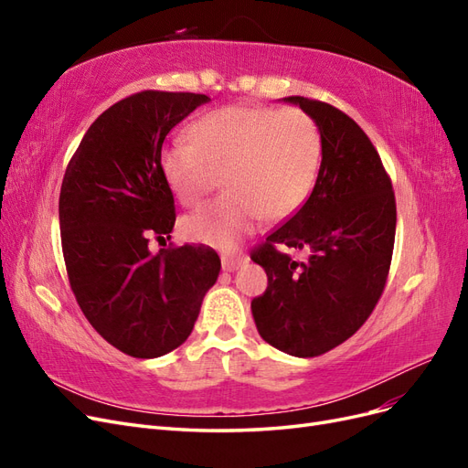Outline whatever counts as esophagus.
Wrapping results in <instances>:
<instances>
[{
    "mask_svg": "<svg viewBox=\"0 0 468 468\" xmlns=\"http://www.w3.org/2000/svg\"><path fill=\"white\" fill-rule=\"evenodd\" d=\"M244 263H248V258L244 256V253H239V251L222 253V269H224V271H236V269H239Z\"/></svg>",
    "mask_w": 468,
    "mask_h": 468,
    "instance_id": "esophagus-1",
    "label": "esophagus"
}]
</instances>
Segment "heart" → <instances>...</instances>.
<instances>
[{
  "mask_svg": "<svg viewBox=\"0 0 468 468\" xmlns=\"http://www.w3.org/2000/svg\"><path fill=\"white\" fill-rule=\"evenodd\" d=\"M191 138H172L162 148L169 189L183 205H195L222 172L229 187L183 218L181 230L193 242L232 248L263 217H291L314 186L322 134L303 109H217L193 124Z\"/></svg>",
  "mask_w": 468,
  "mask_h": 468,
  "instance_id": "heart-1",
  "label": "heart"
}]
</instances>
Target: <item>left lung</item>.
<instances>
[{
	"mask_svg": "<svg viewBox=\"0 0 468 468\" xmlns=\"http://www.w3.org/2000/svg\"><path fill=\"white\" fill-rule=\"evenodd\" d=\"M285 101L316 121L322 164L306 203L251 251L267 273L251 314L269 346L316 357L356 334L385 291L396 201L380 155L356 121L316 99ZM277 243L304 250L305 258L292 261Z\"/></svg>",
	"mask_w": 468,
	"mask_h": 468,
	"instance_id": "obj_1",
	"label": "left lung"
}]
</instances>
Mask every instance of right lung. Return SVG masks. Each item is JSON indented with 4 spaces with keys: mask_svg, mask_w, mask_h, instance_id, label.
Masks as SVG:
<instances>
[{
    "mask_svg": "<svg viewBox=\"0 0 468 468\" xmlns=\"http://www.w3.org/2000/svg\"><path fill=\"white\" fill-rule=\"evenodd\" d=\"M207 101L154 90L121 99L95 119L66 167L58 212L69 287L97 334L131 357L154 359L186 342L220 273L207 246L148 248L150 236L164 239L176 224L162 144Z\"/></svg>",
    "mask_w": 468,
    "mask_h": 468,
    "instance_id": "add662e5",
    "label": "right lung"
}]
</instances>
